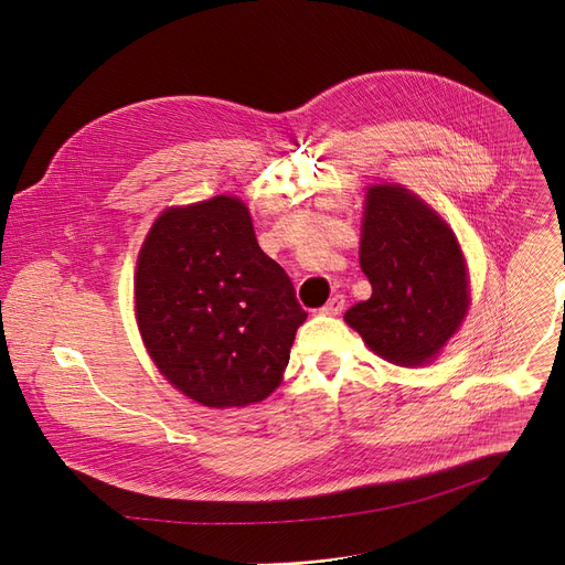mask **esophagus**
Here are the masks:
<instances>
[{"mask_svg": "<svg viewBox=\"0 0 565 565\" xmlns=\"http://www.w3.org/2000/svg\"><path fill=\"white\" fill-rule=\"evenodd\" d=\"M343 306H345V297L343 295H333L322 308H320V312L322 315H338L343 310Z\"/></svg>", "mask_w": 565, "mask_h": 565, "instance_id": "1", "label": "esophagus"}]
</instances>
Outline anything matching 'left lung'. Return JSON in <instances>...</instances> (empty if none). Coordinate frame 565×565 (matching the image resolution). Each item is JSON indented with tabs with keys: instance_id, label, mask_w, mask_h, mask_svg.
<instances>
[{
	"instance_id": "1",
	"label": "left lung",
	"mask_w": 565,
	"mask_h": 565,
	"mask_svg": "<svg viewBox=\"0 0 565 565\" xmlns=\"http://www.w3.org/2000/svg\"><path fill=\"white\" fill-rule=\"evenodd\" d=\"M359 264L373 295L345 312L366 345L398 366H422L468 310L466 262L452 230L398 185L366 194Z\"/></svg>"
}]
</instances>
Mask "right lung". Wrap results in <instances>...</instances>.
I'll return each mask as SVG.
<instances>
[{"label":"right lung","instance_id":"1","mask_svg":"<svg viewBox=\"0 0 565 565\" xmlns=\"http://www.w3.org/2000/svg\"><path fill=\"white\" fill-rule=\"evenodd\" d=\"M134 295L157 369L209 408L257 403L274 392L306 320L295 285L264 255L250 213L234 196L157 217Z\"/></svg>","mask_w":565,"mask_h":565}]
</instances>
